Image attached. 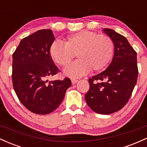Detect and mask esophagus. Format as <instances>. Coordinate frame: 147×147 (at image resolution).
<instances>
[{
    "instance_id": "1",
    "label": "esophagus",
    "mask_w": 147,
    "mask_h": 147,
    "mask_svg": "<svg viewBox=\"0 0 147 147\" xmlns=\"http://www.w3.org/2000/svg\"><path fill=\"white\" fill-rule=\"evenodd\" d=\"M77 82H78V80H77V79H71V82H72V85H74V84H75L76 83H77Z\"/></svg>"
}]
</instances>
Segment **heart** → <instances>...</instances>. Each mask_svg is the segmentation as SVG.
Segmentation results:
<instances>
[{"instance_id": "b5f03b06", "label": "heart", "mask_w": 147, "mask_h": 147, "mask_svg": "<svg viewBox=\"0 0 147 147\" xmlns=\"http://www.w3.org/2000/svg\"><path fill=\"white\" fill-rule=\"evenodd\" d=\"M114 43L108 35L98 34L84 30L66 38L65 44L55 41L50 45L49 53L58 65L66 66L75 57L78 60L64 70V74L73 78L80 77L90 71L104 70L114 53Z\"/></svg>"}]
</instances>
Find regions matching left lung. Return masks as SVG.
Returning a JSON list of instances; mask_svg holds the SVG:
<instances>
[{
	"mask_svg": "<svg viewBox=\"0 0 147 147\" xmlns=\"http://www.w3.org/2000/svg\"><path fill=\"white\" fill-rule=\"evenodd\" d=\"M103 32L113 41L114 55L108 68L88 80L85 99L95 113L109 115L122 109L131 96L138 75L137 53L126 37L108 28Z\"/></svg>",
	"mask_w": 147,
	"mask_h": 147,
	"instance_id": "obj_1",
	"label": "left lung"
}]
</instances>
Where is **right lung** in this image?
<instances>
[{"mask_svg": "<svg viewBox=\"0 0 147 147\" xmlns=\"http://www.w3.org/2000/svg\"><path fill=\"white\" fill-rule=\"evenodd\" d=\"M55 38L52 30L36 31L23 38L12 55V82L20 102L36 114L46 115L63 102L70 79L48 82L58 72L49 53Z\"/></svg>", "mask_w": 147, "mask_h": 147, "instance_id": "right-lung-1", "label": "right lung"}]
</instances>
